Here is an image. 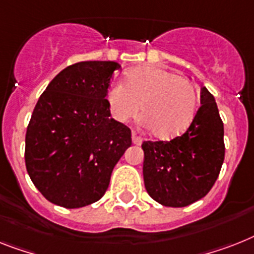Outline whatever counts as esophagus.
<instances>
[{"label": "esophagus", "mask_w": 254, "mask_h": 254, "mask_svg": "<svg viewBox=\"0 0 254 254\" xmlns=\"http://www.w3.org/2000/svg\"><path fill=\"white\" fill-rule=\"evenodd\" d=\"M132 142L136 144V145H140V144L142 142V139L140 137V136L136 135V132H132Z\"/></svg>", "instance_id": "esophagus-1"}]
</instances>
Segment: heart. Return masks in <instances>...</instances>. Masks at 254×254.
Listing matches in <instances>:
<instances>
[{"label": "heart", "mask_w": 254, "mask_h": 254, "mask_svg": "<svg viewBox=\"0 0 254 254\" xmlns=\"http://www.w3.org/2000/svg\"><path fill=\"white\" fill-rule=\"evenodd\" d=\"M110 114L126 123L141 109L144 125L158 139H171L190 127L197 112V89L190 79L160 66H141L127 72L122 84L106 92Z\"/></svg>", "instance_id": "1"}]
</instances>
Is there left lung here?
Segmentation results:
<instances>
[{
	"label": "left lung",
	"mask_w": 254,
	"mask_h": 254,
	"mask_svg": "<svg viewBox=\"0 0 254 254\" xmlns=\"http://www.w3.org/2000/svg\"><path fill=\"white\" fill-rule=\"evenodd\" d=\"M200 97L201 106L183 135L142 142L145 190L163 206H188L206 196L225 160V131L215 100L205 87Z\"/></svg>",
	"instance_id": "8db88e82"
}]
</instances>
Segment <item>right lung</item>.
I'll return each mask as SVG.
<instances>
[{
  "mask_svg": "<svg viewBox=\"0 0 254 254\" xmlns=\"http://www.w3.org/2000/svg\"><path fill=\"white\" fill-rule=\"evenodd\" d=\"M113 61L71 64L40 96L26 133L27 173L48 201L76 209L98 201L131 146V129L110 118Z\"/></svg>",
  "mask_w": 254,
  "mask_h": 254,
  "instance_id": "obj_1",
  "label": "right lung"
}]
</instances>
